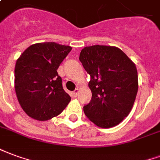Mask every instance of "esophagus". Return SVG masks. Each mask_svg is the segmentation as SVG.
Here are the masks:
<instances>
[{"mask_svg": "<svg viewBox=\"0 0 160 160\" xmlns=\"http://www.w3.org/2000/svg\"><path fill=\"white\" fill-rule=\"evenodd\" d=\"M78 92H79V89H75L74 92H72V97H74V98H76L77 96H78Z\"/></svg>", "mask_w": 160, "mask_h": 160, "instance_id": "34e87169", "label": "esophagus"}]
</instances>
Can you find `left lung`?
<instances>
[{
	"label": "left lung",
	"mask_w": 160,
	"mask_h": 160,
	"mask_svg": "<svg viewBox=\"0 0 160 160\" xmlns=\"http://www.w3.org/2000/svg\"><path fill=\"white\" fill-rule=\"evenodd\" d=\"M80 61L91 76L92 93L84 113L99 127L115 126L131 112L137 97L136 65L119 48L99 45L83 48Z\"/></svg>",
	"instance_id": "8db88e82"
}]
</instances>
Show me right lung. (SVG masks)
<instances>
[{"label":"right lung","mask_w":160,"mask_h":160,"mask_svg":"<svg viewBox=\"0 0 160 160\" xmlns=\"http://www.w3.org/2000/svg\"><path fill=\"white\" fill-rule=\"evenodd\" d=\"M71 49L55 42L34 44L17 60L15 92L29 117L37 120L50 119L62 113L70 102L57 69Z\"/></svg>","instance_id":"add662e5"}]
</instances>
